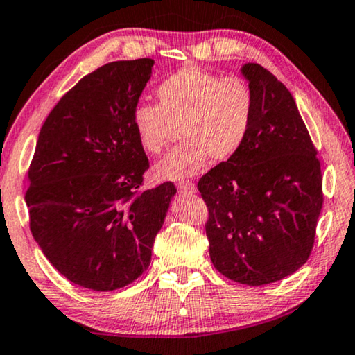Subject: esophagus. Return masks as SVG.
<instances>
[{
	"instance_id": "obj_1",
	"label": "esophagus",
	"mask_w": 355,
	"mask_h": 355,
	"mask_svg": "<svg viewBox=\"0 0 355 355\" xmlns=\"http://www.w3.org/2000/svg\"><path fill=\"white\" fill-rule=\"evenodd\" d=\"M178 189L182 193L193 194V193H196V184L191 183V182H182V183H178Z\"/></svg>"
}]
</instances>
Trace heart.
<instances>
[{"instance_id": "b5f03b06", "label": "heart", "mask_w": 355, "mask_h": 355, "mask_svg": "<svg viewBox=\"0 0 355 355\" xmlns=\"http://www.w3.org/2000/svg\"><path fill=\"white\" fill-rule=\"evenodd\" d=\"M159 104L135 106L132 123L141 148L151 156L166 151L178 128L182 143L159 162L161 180H183L209 161L234 156L246 141L254 119V94L238 77H222L198 66L168 76L156 89Z\"/></svg>"}]
</instances>
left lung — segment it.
<instances>
[{
    "mask_svg": "<svg viewBox=\"0 0 355 355\" xmlns=\"http://www.w3.org/2000/svg\"><path fill=\"white\" fill-rule=\"evenodd\" d=\"M254 94V119L239 151L198 183L207 204L206 234L223 277L262 286L307 262L323 193L311 135L293 94L267 69L241 67Z\"/></svg>",
    "mask_w": 355,
    "mask_h": 355,
    "instance_id": "8db88e82",
    "label": "left lung"
}]
</instances>
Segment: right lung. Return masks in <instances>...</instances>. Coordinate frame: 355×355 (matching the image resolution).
Masks as SVG:
<instances>
[{
	"mask_svg": "<svg viewBox=\"0 0 355 355\" xmlns=\"http://www.w3.org/2000/svg\"><path fill=\"white\" fill-rule=\"evenodd\" d=\"M153 59L116 61L59 99L40 130L28 168L30 232L61 275L114 291L149 267L177 188L141 191L149 162L132 114Z\"/></svg>",
	"mask_w": 355,
	"mask_h": 355,
	"instance_id": "1",
	"label": "right lung"
}]
</instances>
